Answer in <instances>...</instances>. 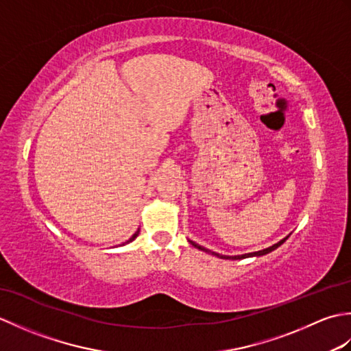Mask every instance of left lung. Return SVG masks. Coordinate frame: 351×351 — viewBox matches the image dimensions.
I'll list each match as a JSON object with an SVG mask.
<instances>
[{"label": "left lung", "instance_id": "8db88e82", "mask_svg": "<svg viewBox=\"0 0 351 351\" xmlns=\"http://www.w3.org/2000/svg\"><path fill=\"white\" fill-rule=\"evenodd\" d=\"M288 238V237H287ZM287 238H283V240H280L279 243H276V244H273L271 247H267V249H264V250H259V252H252V253H245V255H238V256H225V255H219V253H215V252H211V250H208V249H205V247H202V245H199V244H196V243H193V241H190V244H193L195 245V247H197L199 250H204V252H206V253H213V255H215V256H219V258H223V259H243V258H249V256H261V255H267V253H270V252H273L274 249H278L280 244H283L287 241Z\"/></svg>", "mask_w": 351, "mask_h": 351}]
</instances>
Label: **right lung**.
Wrapping results in <instances>:
<instances>
[{
	"label": "right lung",
	"instance_id": "obj_1",
	"mask_svg": "<svg viewBox=\"0 0 351 351\" xmlns=\"http://www.w3.org/2000/svg\"><path fill=\"white\" fill-rule=\"evenodd\" d=\"M138 232H140V229L137 230V232L136 234H134L131 238H130V240L128 241H126V243H123V244H128V243H131V241H134V240H136V238H137V235H138Z\"/></svg>",
	"mask_w": 351,
	"mask_h": 351
}]
</instances>
